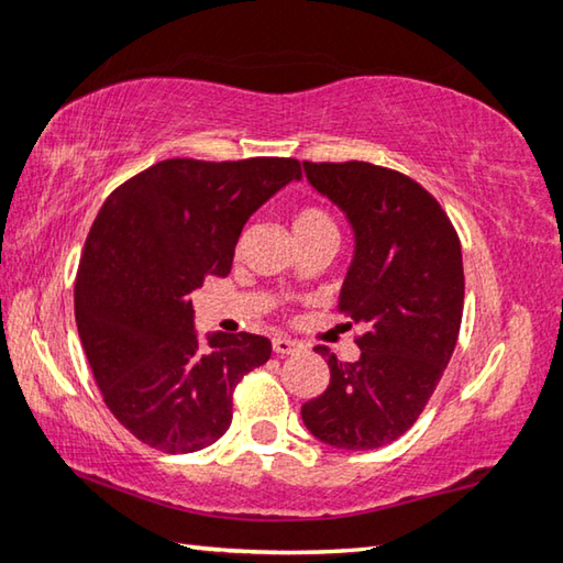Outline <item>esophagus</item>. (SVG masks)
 Listing matches in <instances>:
<instances>
[{
    "mask_svg": "<svg viewBox=\"0 0 563 563\" xmlns=\"http://www.w3.org/2000/svg\"><path fill=\"white\" fill-rule=\"evenodd\" d=\"M298 342H292L290 338H273L275 355H292V352H298Z\"/></svg>",
    "mask_w": 563,
    "mask_h": 563,
    "instance_id": "obj_1",
    "label": "esophagus"
}]
</instances>
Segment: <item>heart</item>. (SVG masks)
<instances>
[{"mask_svg": "<svg viewBox=\"0 0 563 563\" xmlns=\"http://www.w3.org/2000/svg\"><path fill=\"white\" fill-rule=\"evenodd\" d=\"M295 233H298L300 243L318 241V238H340L338 223L322 206H302L295 213Z\"/></svg>", "mask_w": 563, "mask_h": 563, "instance_id": "1", "label": "heart"}]
</instances>
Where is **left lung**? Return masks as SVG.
<instances>
[{"label": "left lung", "instance_id": "obj_1", "mask_svg": "<svg viewBox=\"0 0 563 563\" xmlns=\"http://www.w3.org/2000/svg\"><path fill=\"white\" fill-rule=\"evenodd\" d=\"M305 176L355 228L357 247L338 310L355 338L357 362L325 345L330 385L302 405V422L340 450H377L417 422L440 385L464 310L462 245L440 201L415 178L367 161L312 164Z\"/></svg>", "mask_w": 563, "mask_h": 563}]
</instances>
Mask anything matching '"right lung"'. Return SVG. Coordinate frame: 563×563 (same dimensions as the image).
<instances>
[{
  "label": "right lung",
  "mask_w": 563,
  "mask_h": 563,
  "mask_svg": "<svg viewBox=\"0 0 563 563\" xmlns=\"http://www.w3.org/2000/svg\"><path fill=\"white\" fill-rule=\"evenodd\" d=\"M300 176L298 158H166L103 201L74 316L103 402L136 440L188 454L231 427L233 389L271 360V340L218 332L201 347L190 292L231 273L247 218Z\"/></svg>",
  "instance_id": "obj_1"
}]
</instances>
